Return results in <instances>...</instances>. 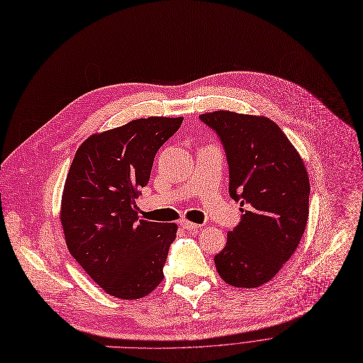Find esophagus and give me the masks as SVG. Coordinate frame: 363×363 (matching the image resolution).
Returning <instances> with one entry per match:
<instances>
[{"instance_id":"34e87169","label":"esophagus","mask_w":363,"mask_h":363,"mask_svg":"<svg viewBox=\"0 0 363 363\" xmlns=\"http://www.w3.org/2000/svg\"><path fill=\"white\" fill-rule=\"evenodd\" d=\"M179 224L185 228V230H192V232H195V230H199L201 225L196 224V223H192V221H188V220H181Z\"/></svg>"}]
</instances>
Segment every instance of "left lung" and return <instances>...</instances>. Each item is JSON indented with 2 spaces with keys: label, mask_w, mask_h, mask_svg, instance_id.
Instances as JSON below:
<instances>
[{
  "label": "left lung",
  "mask_w": 363,
  "mask_h": 363,
  "mask_svg": "<svg viewBox=\"0 0 363 363\" xmlns=\"http://www.w3.org/2000/svg\"><path fill=\"white\" fill-rule=\"evenodd\" d=\"M216 130L230 171V196L240 223L214 256L227 284L256 288L271 281L298 246L308 220L310 181L304 162L268 117L213 111L200 116Z\"/></svg>",
  "instance_id": "8db88e82"
}]
</instances>
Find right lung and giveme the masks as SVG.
Returning a JSON list of instances; mask_svg holds the SVG:
<instances>
[{"instance_id":"add662e5","label":"right lung","mask_w":363,"mask_h":363,"mask_svg":"<svg viewBox=\"0 0 363 363\" xmlns=\"http://www.w3.org/2000/svg\"><path fill=\"white\" fill-rule=\"evenodd\" d=\"M182 117H147L89 136L65 181L60 223L82 269L107 294L138 300L163 279L175 223L139 220L136 199Z\"/></svg>"}]
</instances>
